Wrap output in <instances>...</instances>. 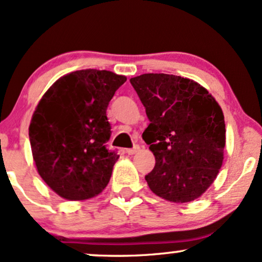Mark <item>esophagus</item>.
<instances>
[{
  "label": "esophagus",
  "mask_w": 262,
  "mask_h": 262,
  "mask_svg": "<svg viewBox=\"0 0 262 262\" xmlns=\"http://www.w3.org/2000/svg\"><path fill=\"white\" fill-rule=\"evenodd\" d=\"M139 149H140L139 145H134L132 149H127V154H128V155H134L135 152L139 151Z\"/></svg>",
  "instance_id": "obj_1"
}]
</instances>
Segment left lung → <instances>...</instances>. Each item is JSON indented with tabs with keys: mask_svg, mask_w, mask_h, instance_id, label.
Here are the masks:
<instances>
[{
	"mask_svg": "<svg viewBox=\"0 0 262 262\" xmlns=\"http://www.w3.org/2000/svg\"><path fill=\"white\" fill-rule=\"evenodd\" d=\"M130 83L150 121L143 133L156 161L145 176L150 189L170 202L194 201L223 164V111L203 86L176 75L143 74Z\"/></svg>",
	"mask_w": 262,
	"mask_h": 262,
	"instance_id": "8db88e82",
	"label": "left lung"
}]
</instances>
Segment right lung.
Wrapping results in <instances>:
<instances>
[{
  "instance_id": "right-lung-1",
  "label": "right lung",
  "mask_w": 262,
  "mask_h": 262,
  "mask_svg": "<svg viewBox=\"0 0 262 262\" xmlns=\"http://www.w3.org/2000/svg\"><path fill=\"white\" fill-rule=\"evenodd\" d=\"M127 81L107 70L60 77L33 113L29 140L38 173L60 197L89 200L103 191L119 155L108 150L107 107Z\"/></svg>"
}]
</instances>
